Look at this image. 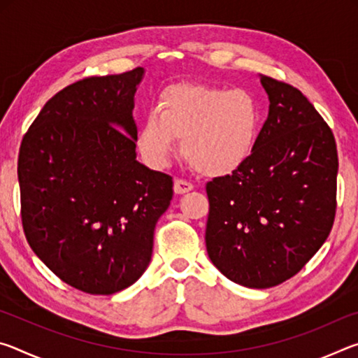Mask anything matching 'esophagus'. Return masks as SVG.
Wrapping results in <instances>:
<instances>
[{
  "label": "esophagus",
  "instance_id": "1",
  "mask_svg": "<svg viewBox=\"0 0 358 358\" xmlns=\"http://www.w3.org/2000/svg\"><path fill=\"white\" fill-rule=\"evenodd\" d=\"M194 189V185L191 183V181L187 180H181V178H177L175 180L173 183V191L177 194H185V192H189Z\"/></svg>",
  "mask_w": 358,
  "mask_h": 358
}]
</instances>
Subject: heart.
<instances>
[{"instance_id":"b5f03b06","label":"heart","mask_w":358,"mask_h":358,"mask_svg":"<svg viewBox=\"0 0 358 358\" xmlns=\"http://www.w3.org/2000/svg\"><path fill=\"white\" fill-rule=\"evenodd\" d=\"M262 110L250 90L207 85H173L161 93L137 132V148L153 167L181 151L197 172L229 175L245 164L256 148Z\"/></svg>"}]
</instances>
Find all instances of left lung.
<instances>
[{
  "instance_id": "left-lung-1",
  "label": "left lung",
  "mask_w": 358,
  "mask_h": 358,
  "mask_svg": "<svg viewBox=\"0 0 358 358\" xmlns=\"http://www.w3.org/2000/svg\"><path fill=\"white\" fill-rule=\"evenodd\" d=\"M270 99L256 148L238 171L207 183L208 257L230 281L273 287L299 273L336 213L335 136L300 90L260 77Z\"/></svg>"
}]
</instances>
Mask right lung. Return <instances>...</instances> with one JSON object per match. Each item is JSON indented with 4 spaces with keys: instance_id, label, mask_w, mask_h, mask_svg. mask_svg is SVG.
I'll return each mask as SVG.
<instances>
[{
    "instance_id": "1",
    "label": "right lung",
    "mask_w": 358,
    "mask_h": 358,
    "mask_svg": "<svg viewBox=\"0 0 358 358\" xmlns=\"http://www.w3.org/2000/svg\"><path fill=\"white\" fill-rule=\"evenodd\" d=\"M143 68L85 77L42 107L22 138V226L59 280L110 295L143 275L156 222L173 196L171 175L136 159L134 94Z\"/></svg>"
}]
</instances>
